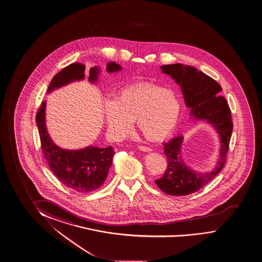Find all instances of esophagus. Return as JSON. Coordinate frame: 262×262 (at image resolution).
Instances as JSON below:
<instances>
[{
    "mask_svg": "<svg viewBox=\"0 0 262 262\" xmlns=\"http://www.w3.org/2000/svg\"><path fill=\"white\" fill-rule=\"evenodd\" d=\"M138 149H139L140 151H143V152H151V151H152V149L149 148L147 146H144V145L138 146Z\"/></svg>",
    "mask_w": 262,
    "mask_h": 262,
    "instance_id": "esophagus-1",
    "label": "esophagus"
}]
</instances>
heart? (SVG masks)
I'll use <instances>...</instances> for the list:
<instances>
[{
	"label": "heart",
	"instance_id": "obj_1",
	"mask_svg": "<svg viewBox=\"0 0 262 262\" xmlns=\"http://www.w3.org/2000/svg\"><path fill=\"white\" fill-rule=\"evenodd\" d=\"M181 110L174 90L148 83L123 88L117 98H106L103 104L108 133L117 140L131 133L135 120L146 140H164L176 129Z\"/></svg>",
	"mask_w": 262,
	"mask_h": 262
}]
</instances>
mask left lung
Instances as JSON below:
<instances>
[{
    "mask_svg": "<svg viewBox=\"0 0 262 262\" xmlns=\"http://www.w3.org/2000/svg\"><path fill=\"white\" fill-rule=\"evenodd\" d=\"M161 70L181 86L191 118L195 121L206 122L219 136V158L214 167L208 172H197L184 163L182 157L184 141L182 135L164 143L167 168L164 176L156 180V184L169 195H188L211 182L225 164L233 127L230 110L226 99L218 96L223 90L219 83L195 68L176 63L162 66Z\"/></svg>",
    "mask_w": 262,
    "mask_h": 262,
    "instance_id": "1",
    "label": "left lung"
}]
</instances>
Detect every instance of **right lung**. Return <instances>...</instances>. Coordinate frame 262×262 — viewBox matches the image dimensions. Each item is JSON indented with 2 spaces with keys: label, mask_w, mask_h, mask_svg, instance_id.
<instances>
[{
  "label": "right lung",
  "mask_w": 262,
  "mask_h": 262,
  "mask_svg": "<svg viewBox=\"0 0 262 262\" xmlns=\"http://www.w3.org/2000/svg\"><path fill=\"white\" fill-rule=\"evenodd\" d=\"M122 67L116 62L106 64L108 73L117 72ZM85 65L81 63H72L55 75L48 88V93L61 86L85 78ZM100 70L93 67L90 71L89 81L98 82ZM36 124L39 129L44 157L55 176L65 184L67 187L81 193L97 190L103 185L108 174L113 161V147L100 148L90 145L78 150H68L59 147L52 141L46 125V101L40 105L37 115Z\"/></svg>",
  "instance_id": "right-lung-1"
}]
</instances>
